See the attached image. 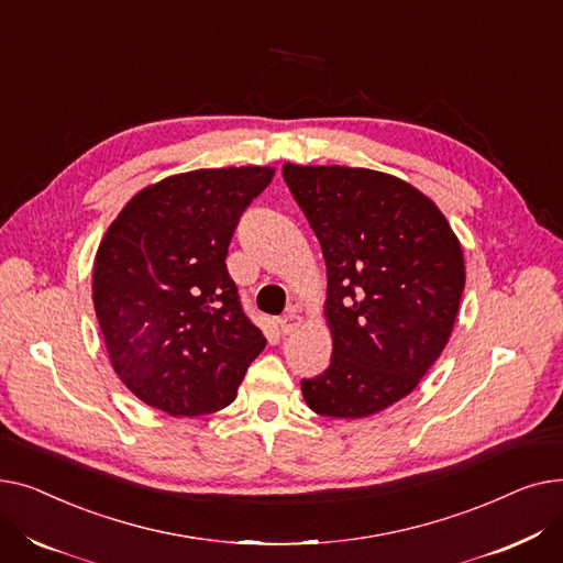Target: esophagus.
I'll use <instances>...</instances> for the list:
<instances>
[{"mask_svg": "<svg viewBox=\"0 0 563 563\" xmlns=\"http://www.w3.org/2000/svg\"><path fill=\"white\" fill-rule=\"evenodd\" d=\"M301 323H303V317H301L297 310H294V308H289V310L278 319V327H280L283 335L297 333V331L301 329Z\"/></svg>", "mask_w": 563, "mask_h": 563, "instance_id": "34e87169", "label": "esophagus"}]
</instances>
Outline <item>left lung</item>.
Instances as JSON below:
<instances>
[{"label": "left lung", "mask_w": 563, "mask_h": 563, "mask_svg": "<svg viewBox=\"0 0 563 563\" xmlns=\"http://www.w3.org/2000/svg\"><path fill=\"white\" fill-rule=\"evenodd\" d=\"M283 177L327 260L331 365L303 378L327 418L374 416L418 388L445 349L465 287L448 219L395 175L285 164Z\"/></svg>", "instance_id": "left-lung-1"}]
</instances>
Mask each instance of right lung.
Listing matches in <instances>:
<instances>
[{"mask_svg":"<svg viewBox=\"0 0 563 563\" xmlns=\"http://www.w3.org/2000/svg\"><path fill=\"white\" fill-rule=\"evenodd\" d=\"M274 168H200L139 191L102 236L93 306L113 372L175 418L217 412L266 340L225 257L240 217Z\"/></svg>","mask_w":563,"mask_h":563,"instance_id":"right-lung-1","label":"right lung"}]
</instances>
